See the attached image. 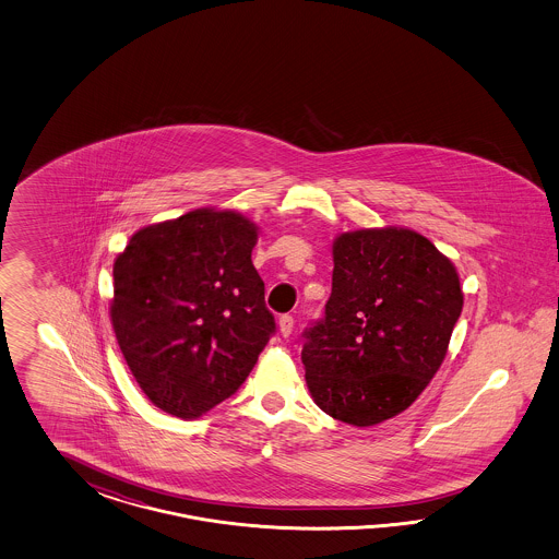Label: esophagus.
<instances>
[{"mask_svg": "<svg viewBox=\"0 0 559 559\" xmlns=\"http://www.w3.org/2000/svg\"><path fill=\"white\" fill-rule=\"evenodd\" d=\"M293 328H295V320H293V316H281V318H278V330H281V334H283L285 338L290 336Z\"/></svg>", "mask_w": 559, "mask_h": 559, "instance_id": "obj_1", "label": "esophagus"}]
</instances>
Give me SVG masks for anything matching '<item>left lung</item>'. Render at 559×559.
<instances>
[{"instance_id":"obj_1","label":"left lung","mask_w":559,"mask_h":559,"mask_svg":"<svg viewBox=\"0 0 559 559\" xmlns=\"http://www.w3.org/2000/svg\"><path fill=\"white\" fill-rule=\"evenodd\" d=\"M461 309L457 271L430 239L400 227L342 234L325 313L304 332L313 402L353 426L397 416L439 371Z\"/></svg>"}]
</instances>
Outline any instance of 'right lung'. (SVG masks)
<instances>
[{
    "label": "right lung",
    "instance_id": "obj_1",
    "mask_svg": "<svg viewBox=\"0 0 559 559\" xmlns=\"http://www.w3.org/2000/svg\"><path fill=\"white\" fill-rule=\"evenodd\" d=\"M255 239L243 215L197 209L139 229L117 258L110 318L153 406L199 418L254 369L276 332Z\"/></svg>",
    "mask_w": 559,
    "mask_h": 559
}]
</instances>
